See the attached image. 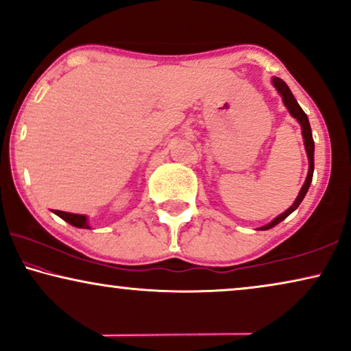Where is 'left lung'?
<instances>
[{
    "instance_id": "obj_1",
    "label": "left lung",
    "mask_w": 351,
    "mask_h": 351,
    "mask_svg": "<svg viewBox=\"0 0 351 351\" xmlns=\"http://www.w3.org/2000/svg\"><path fill=\"white\" fill-rule=\"evenodd\" d=\"M273 86H275L278 93H280V95L282 97V102H285L286 108L289 110V113L294 117L297 121H299L300 128H302V136H304V145H305V150H306V156H308V174H306V179H305V184L302 185V189L299 191V196H297L294 204L291 206L289 209L285 210L281 215H278L276 219H273L270 223L263 225V227H261V230H270L275 227V225H278L280 222H282L287 215H289L291 213H294V210L299 208V204L302 203V199L305 198L306 191H308L310 189V184H311V179H313V169H315V142H313V136H311V128H310V123H308V117H306L304 110L300 108V105L297 104V100L294 95H292L291 89L287 88V84L282 81L281 78H273L271 80Z\"/></svg>"
}]
</instances>
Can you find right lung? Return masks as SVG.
I'll return each mask as SVG.
<instances>
[{
	"instance_id": "right-lung-1",
	"label": "right lung",
	"mask_w": 351,
	"mask_h": 351,
	"mask_svg": "<svg viewBox=\"0 0 351 351\" xmlns=\"http://www.w3.org/2000/svg\"><path fill=\"white\" fill-rule=\"evenodd\" d=\"M54 214L59 215L60 219H64L65 222H69L70 225L78 228H90L88 223V217L81 214H71V213H64V210H54Z\"/></svg>"
}]
</instances>
